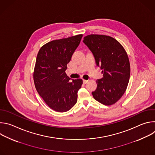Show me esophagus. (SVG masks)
<instances>
[{
  "mask_svg": "<svg viewBox=\"0 0 155 155\" xmlns=\"http://www.w3.org/2000/svg\"><path fill=\"white\" fill-rule=\"evenodd\" d=\"M83 83H84V84H86V83H87L88 82V80H83Z\"/></svg>",
  "mask_w": 155,
  "mask_h": 155,
  "instance_id": "34e87169",
  "label": "esophagus"
}]
</instances>
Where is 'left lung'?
I'll return each mask as SVG.
<instances>
[{"label": "left lung", "mask_w": 155, "mask_h": 155, "mask_svg": "<svg viewBox=\"0 0 155 155\" xmlns=\"http://www.w3.org/2000/svg\"><path fill=\"white\" fill-rule=\"evenodd\" d=\"M83 42L92 52L104 76L96 81L93 97L104 105H112L122 97L129 83L127 54L121 44L110 36L91 34L84 37Z\"/></svg>", "instance_id": "8db88e82"}]
</instances>
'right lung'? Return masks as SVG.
<instances>
[{
    "label": "right lung",
    "mask_w": 155,
    "mask_h": 155,
    "mask_svg": "<svg viewBox=\"0 0 155 155\" xmlns=\"http://www.w3.org/2000/svg\"><path fill=\"white\" fill-rule=\"evenodd\" d=\"M82 37L80 34L53 40L44 45L37 54L35 86L43 101L56 112H67L77 103L83 80L71 79L65 71Z\"/></svg>",
    "instance_id": "obj_1"
}]
</instances>
